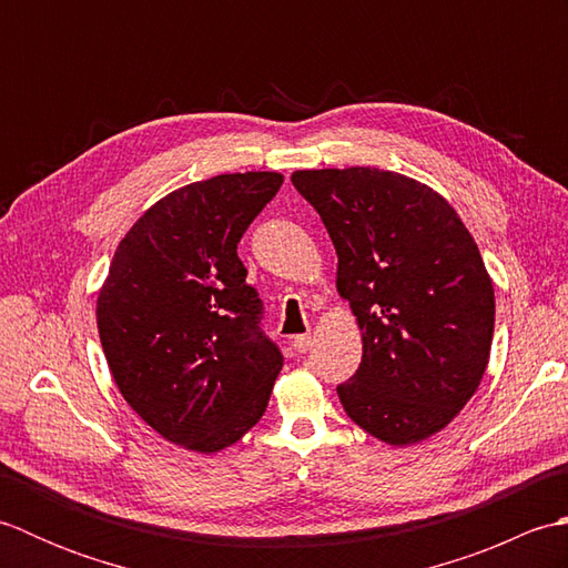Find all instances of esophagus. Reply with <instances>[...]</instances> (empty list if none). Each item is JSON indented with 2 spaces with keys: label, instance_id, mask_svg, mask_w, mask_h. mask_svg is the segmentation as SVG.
Listing matches in <instances>:
<instances>
[{
  "label": "esophagus",
  "instance_id": "34e87169",
  "mask_svg": "<svg viewBox=\"0 0 568 568\" xmlns=\"http://www.w3.org/2000/svg\"><path fill=\"white\" fill-rule=\"evenodd\" d=\"M312 344H315V336H312V334H297L293 339V348L297 354H307Z\"/></svg>",
  "mask_w": 568,
  "mask_h": 568
}]
</instances>
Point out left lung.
Segmentation results:
<instances>
[{
    "label": "left lung",
    "instance_id": "1",
    "mask_svg": "<svg viewBox=\"0 0 568 568\" xmlns=\"http://www.w3.org/2000/svg\"><path fill=\"white\" fill-rule=\"evenodd\" d=\"M336 248V291L364 342L336 393L356 425L409 446L442 432L484 378L496 293L456 210L417 180L378 168L295 171Z\"/></svg>",
    "mask_w": 568,
    "mask_h": 568
}]
</instances>
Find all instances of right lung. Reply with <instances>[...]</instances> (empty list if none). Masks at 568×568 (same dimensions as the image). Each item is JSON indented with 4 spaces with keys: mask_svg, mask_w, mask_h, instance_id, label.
I'll return each mask as SVG.
<instances>
[{
    "mask_svg": "<svg viewBox=\"0 0 568 568\" xmlns=\"http://www.w3.org/2000/svg\"><path fill=\"white\" fill-rule=\"evenodd\" d=\"M283 185L226 173L173 190L119 241L98 297L106 364L129 407L171 444L214 454L256 425L283 354L236 244Z\"/></svg>",
    "mask_w": 568,
    "mask_h": 568,
    "instance_id": "obj_1",
    "label": "right lung"
}]
</instances>
